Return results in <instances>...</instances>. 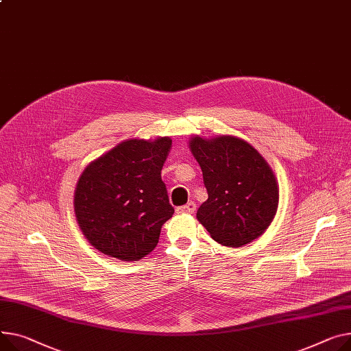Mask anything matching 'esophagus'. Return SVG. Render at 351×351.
Here are the masks:
<instances>
[{
	"mask_svg": "<svg viewBox=\"0 0 351 351\" xmlns=\"http://www.w3.org/2000/svg\"><path fill=\"white\" fill-rule=\"evenodd\" d=\"M195 210H196V204H195V202H189L188 204H184V206L178 207L176 212H178V213H183V215H193V213H195Z\"/></svg>",
	"mask_w": 351,
	"mask_h": 351,
	"instance_id": "esophagus-1",
	"label": "esophagus"
}]
</instances>
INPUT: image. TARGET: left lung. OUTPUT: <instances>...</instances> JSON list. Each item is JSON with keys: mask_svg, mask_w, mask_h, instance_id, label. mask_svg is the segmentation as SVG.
<instances>
[{"mask_svg": "<svg viewBox=\"0 0 351 351\" xmlns=\"http://www.w3.org/2000/svg\"><path fill=\"white\" fill-rule=\"evenodd\" d=\"M189 148L208 195L196 217L212 239L237 248L263 236L279 202L278 182L264 156L234 135H193Z\"/></svg>", "mask_w": 351, "mask_h": 351, "instance_id": "left-lung-1", "label": "left lung"}]
</instances>
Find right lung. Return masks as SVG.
Returning <instances> with one entry per match:
<instances>
[{
    "mask_svg": "<svg viewBox=\"0 0 351 351\" xmlns=\"http://www.w3.org/2000/svg\"><path fill=\"white\" fill-rule=\"evenodd\" d=\"M172 139L131 138L91 160L75 191V215L86 240L121 261H136L158 244L173 215L160 179Z\"/></svg>",
    "mask_w": 351,
    "mask_h": 351,
    "instance_id": "obj_1",
    "label": "right lung"
}]
</instances>
